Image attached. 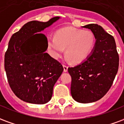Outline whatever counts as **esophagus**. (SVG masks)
<instances>
[{
  "mask_svg": "<svg viewBox=\"0 0 124 124\" xmlns=\"http://www.w3.org/2000/svg\"><path fill=\"white\" fill-rule=\"evenodd\" d=\"M63 70H64V72H67L68 71V66L66 65H63Z\"/></svg>",
  "mask_w": 124,
  "mask_h": 124,
  "instance_id": "1",
  "label": "esophagus"
}]
</instances>
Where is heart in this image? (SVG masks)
Here are the masks:
<instances>
[{
  "label": "heart",
  "mask_w": 124,
  "mask_h": 124,
  "mask_svg": "<svg viewBox=\"0 0 124 124\" xmlns=\"http://www.w3.org/2000/svg\"><path fill=\"white\" fill-rule=\"evenodd\" d=\"M95 43V37L91 30L73 27L63 28L56 31L55 36H48L47 45L53 57L58 58L65 51L73 63H81L90 55Z\"/></svg>",
  "instance_id": "heart-1"
}]
</instances>
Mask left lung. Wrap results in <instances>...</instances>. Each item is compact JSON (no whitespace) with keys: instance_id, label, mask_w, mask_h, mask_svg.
Instances as JSON below:
<instances>
[{"instance_id":"obj_1","label":"left lung","mask_w":124,"mask_h":124,"mask_svg":"<svg viewBox=\"0 0 124 124\" xmlns=\"http://www.w3.org/2000/svg\"><path fill=\"white\" fill-rule=\"evenodd\" d=\"M93 31L96 42L85 60L74 67H69L71 77V93L80 103H91L105 95L112 85L119 65L115 39L98 24L83 26Z\"/></svg>"}]
</instances>
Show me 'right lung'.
<instances>
[{
    "label": "right lung",
    "instance_id": "right-lung-1",
    "mask_svg": "<svg viewBox=\"0 0 124 124\" xmlns=\"http://www.w3.org/2000/svg\"><path fill=\"white\" fill-rule=\"evenodd\" d=\"M60 18L57 16L46 22H28L10 39L4 56L6 76L13 93L26 102H48L63 73L61 63L46 52L47 38L40 33Z\"/></svg>",
    "mask_w": 124,
    "mask_h": 124
}]
</instances>
